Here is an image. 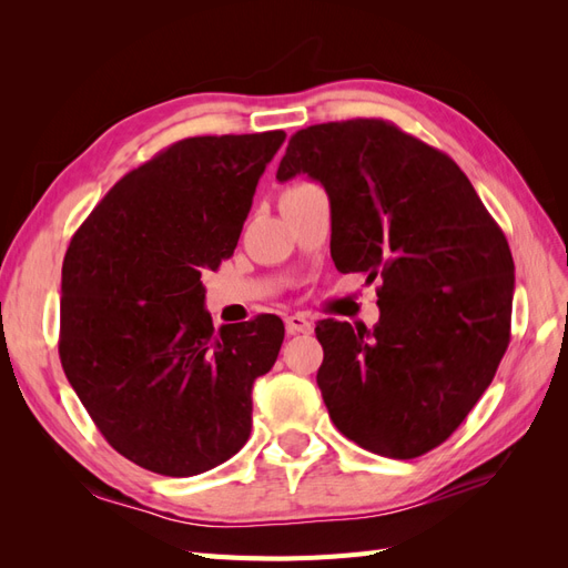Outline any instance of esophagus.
Listing matches in <instances>:
<instances>
[{"instance_id": "obj_1", "label": "esophagus", "mask_w": 568, "mask_h": 568, "mask_svg": "<svg viewBox=\"0 0 568 568\" xmlns=\"http://www.w3.org/2000/svg\"><path fill=\"white\" fill-rule=\"evenodd\" d=\"M286 332L288 334H311L313 322L307 320V315H303V313H294L286 317Z\"/></svg>"}]
</instances>
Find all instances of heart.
<instances>
[{"label":"heart","mask_w":568,"mask_h":568,"mask_svg":"<svg viewBox=\"0 0 568 568\" xmlns=\"http://www.w3.org/2000/svg\"><path fill=\"white\" fill-rule=\"evenodd\" d=\"M296 186H301V184H296ZM291 189H294V186H291Z\"/></svg>","instance_id":"obj_1"}]
</instances>
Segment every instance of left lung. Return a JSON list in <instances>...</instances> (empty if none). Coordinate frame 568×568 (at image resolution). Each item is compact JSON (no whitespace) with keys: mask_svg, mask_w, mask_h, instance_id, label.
<instances>
[{"mask_svg":"<svg viewBox=\"0 0 568 568\" xmlns=\"http://www.w3.org/2000/svg\"><path fill=\"white\" fill-rule=\"evenodd\" d=\"M317 180L341 272L382 277V317L322 320L317 386L338 432L412 459L448 440L509 346L514 261L459 165L379 118L298 130L277 180Z\"/></svg>","mask_w":568,"mask_h":568,"instance_id":"8db88e82","label":"left lung"}]
</instances>
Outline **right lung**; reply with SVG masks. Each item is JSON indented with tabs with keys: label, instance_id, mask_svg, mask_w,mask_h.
Here are the masks:
<instances>
[{
	"label": "right lung",
	"instance_id": "obj_1",
	"mask_svg": "<svg viewBox=\"0 0 568 568\" xmlns=\"http://www.w3.org/2000/svg\"><path fill=\"white\" fill-rule=\"evenodd\" d=\"M282 130L189 136L113 184L61 270L63 372L111 448L196 476L251 436V390L284 341L277 315L213 326L201 274L230 257Z\"/></svg>",
	"mask_w": 568,
	"mask_h": 568
}]
</instances>
